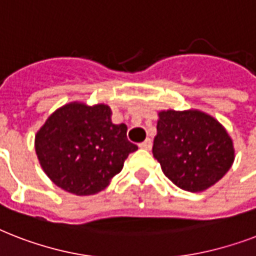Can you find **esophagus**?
Wrapping results in <instances>:
<instances>
[{
    "instance_id": "obj_1",
    "label": "esophagus",
    "mask_w": 256,
    "mask_h": 256,
    "mask_svg": "<svg viewBox=\"0 0 256 256\" xmlns=\"http://www.w3.org/2000/svg\"><path fill=\"white\" fill-rule=\"evenodd\" d=\"M138 146H140V148H144V150H152V140H150V138H148V140H144V142L138 144Z\"/></svg>"
}]
</instances>
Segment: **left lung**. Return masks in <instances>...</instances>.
<instances>
[{
  "label": "left lung",
  "mask_w": 256,
  "mask_h": 256,
  "mask_svg": "<svg viewBox=\"0 0 256 256\" xmlns=\"http://www.w3.org/2000/svg\"><path fill=\"white\" fill-rule=\"evenodd\" d=\"M152 156L175 186L198 192L218 182L234 162L232 140L202 112H160Z\"/></svg>",
  "instance_id": "8db88e82"
}]
</instances>
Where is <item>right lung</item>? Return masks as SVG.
Instances as JSON below:
<instances>
[{
	"label": "right lung",
	"mask_w": 256,
	"mask_h": 256,
	"mask_svg": "<svg viewBox=\"0 0 256 256\" xmlns=\"http://www.w3.org/2000/svg\"><path fill=\"white\" fill-rule=\"evenodd\" d=\"M108 104H70L48 118L36 136L42 168L58 187L92 195L108 186L130 152L138 150L126 136L128 126L114 124Z\"/></svg>",
	"instance_id": "right-lung-1"
}]
</instances>
